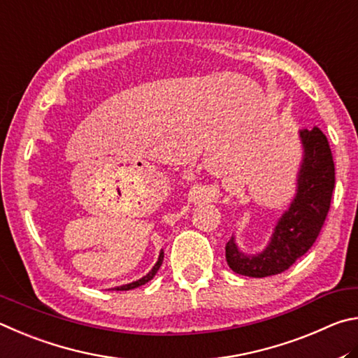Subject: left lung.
<instances>
[{"mask_svg": "<svg viewBox=\"0 0 358 358\" xmlns=\"http://www.w3.org/2000/svg\"><path fill=\"white\" fill-rule=\"evenodd\" d=\"M302 162L296 195L275 224L271 241L259 253H243L233 236L227 243V262L233 272L264 278L289 268L316 242L330 209L335 165L327 136L321 129L299 130Z\"/></svg>", "mask_w": 358, "mask_h": 358, "instance_id": "obj_1", "label": "left lung"}]
</instances>
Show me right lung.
<instances>
[{
	"label": "right lung",
	"instance_id": "add662e5",
	"mask_svg": "<svg viewBox=\"0 0 358 358\" xmlns=\"http://www.w3.org/2000/svg\"><path fill=\"white\" fill-rule=\"evenodd\" d=\"M162 262H163V250H160V255H159V259H157V262L154 264V267L150 268V271L144 275L143 278H140V280H136V281H131V283H127V285H122V286H117V287H113V289L115 291H129V289H135V287H138V286H141V285H146L148 281H150L154 278V275L157 273V271H159L160 268V266H162Z\"/></svg>",
	"mask_w": 358,
	"mask_h": 358
}]
</instances>
